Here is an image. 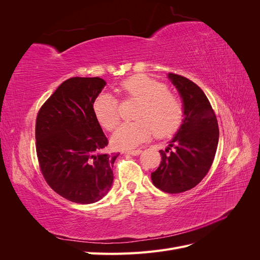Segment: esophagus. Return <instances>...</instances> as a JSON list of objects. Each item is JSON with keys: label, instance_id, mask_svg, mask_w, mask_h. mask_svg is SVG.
<instances>
[{"label": "esophagus", "instance_id": "34e87169", "mask_svg": "<svg viewBox=\"0 0 260 260\" xmlns=\"http://www.w3.org/2000/svg\"><path fill=\"white\" fill-rule=\"evenodd\" d=\"M141 149H133V151H127L125 152V154H128V155H132V156H137V155H140L141 154Z\"/></svg>", "mask_w": 260, "mask_h": 260}]
</instances>
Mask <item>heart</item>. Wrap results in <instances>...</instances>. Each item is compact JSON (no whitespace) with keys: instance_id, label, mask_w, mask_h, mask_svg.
<instances>
[{"instance_id":"obj_1","label":"heart","mask_w":260,"mask_h":260,"mask_svg":"<svg viewBox=\"0 0 260 260\" xmlns=\"http://www.w3.org/2000/svg\"><path fill=\"white\" fill-rule=\"evenodd\" d=\"M121 91L129 99L141 102L137 121L125 122L114 133L113 145L132 149L154 135L167 138L179 130L183 120L182 101L168 91L166 84L145 75H137L121 83ZM93 113L104 129L113 131L120 121L119 103L109 94H101L93 103Z\"/></svg>"}]
</instances>
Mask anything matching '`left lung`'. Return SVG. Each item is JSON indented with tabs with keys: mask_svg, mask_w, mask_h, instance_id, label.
Masks as SVG:
<instances>
[{
	"mask_svg": "<svg viewBox=\"0 0 260 260\" xmlns=\"http://www.w3.org/2000/svg\"><path fill=\"white\" fill-rule=\"evenodd\" d=\"M182 98V124L165 151L161 161L152 172L153 184L162 192L177 194L191 190L207 175L214 161L218 140V121L207 96L198 84L187 78L169 74ZM174 147V151L169 149Z\"/></svg>",
	"mask_w": 260,
	"mask_h": 260,
	"instance_id": "1",
	"label": "left lung"
}]
</instances>
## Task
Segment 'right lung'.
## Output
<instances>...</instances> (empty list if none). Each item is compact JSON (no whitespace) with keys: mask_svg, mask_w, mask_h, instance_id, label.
Instances as JSON below:
<instances>
[{"mask_svg":"<svg viewBox=\"0 0 260 260\" xmlns=\"http://www.w3.org/2000/svg\"><path fill=\"white\" fill-rule=\"evenodd\" d=\"M106 82L74 77L62 82L37 116L36 148L42 175L53 190L78 204H92L112 186L119 154L102 153L108 140L93 113Z\"/></svg>","mask_w":260,"mask_h":260,"instance_id":"1","label":"right lung"}]
</instances>
